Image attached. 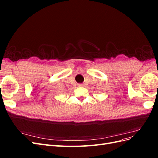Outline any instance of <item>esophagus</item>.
<instances>
[{
	"mask_svg": "<svg viewBox=\"0 0 158 158\" xmlns=\"http://www.w3.org/2000/svg\"><path fill=\"white\" fill-rule=\"evenodd\" d=\"M78 85L79 87H83L84 86V85L82 84H78Z\"/></svg>",
	"mask_w": 158,
	"mask_h": 158,
	"instance_id": "esophagus-1",
	"label": "esophagus"
}]
</instances>
